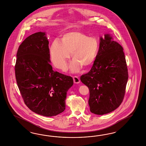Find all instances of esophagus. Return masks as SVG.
<instances>
[{"mask_svg": "<svg viewBox=\"0 0 146 146\" xmlns=\"http://www.w3.org/2000/svg\"><path fill=\"white\" fill-rule=\"evenodd\" d=\"M73 81H74V84H79L80 83V79L79 78L78 76H74L73 77Z\"/></svg>", "mask_w": 146, "mask_h": 146, "instance_id": "1", "label": "esophagus"}]
</instances>
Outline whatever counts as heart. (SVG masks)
<instances>
[{"instance_id":"1","label":"heart","mask_w":146,"mask_h":146,"mask_svg":"<svg viewBox=\"0 0 146 146\" xmlns=\"http://www.w3.org/2000/svg\"><path fill=\"white\" fill-rule=\"evenodd\" d=\"M100 43L95 37H90L80 31H68L62 36L61 42L54 40L50 46V56L53 65L65 70L67 61L72 53L73 58L69 68L72 72L79 71L82 67H89L99 51Z\"/></svg>"}]
</instances>
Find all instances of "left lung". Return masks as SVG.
Returning a JSON list of instances; mask_svg holds the SVG:
<instances>
[{
  "instance_id": "left-lung-1",
  "label": "left lung",
  "mask_w": 146,
  "mask_h": 146,
  "mask_svg": "<svg viewBox=\"0 0 146 146\" xmlns=\"http://www.w3.org/2000/svg\"><path fill=\"white\" fill-rule=\"evenodd\" d=\"M80 80L89 89L90 111L95 115L109 113L119 106L128 80L123 48L106 34L100 38L99 51L93 66Z\"/></svg>"
}]
</instances>
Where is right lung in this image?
<instances>
[{
	"label": "right lung",
	"mask_w": 146,
	"mask_h": 146,
	"mask_svg": "<svg viewBox=\"0 0 146 146\" xmlns=\"http://www.w3.org/2000/svg\"><path fill=\"white\" fill-rule=\"evenodd\" d=\"M17 57L15 77L27 106L46 117L62 112L73 80L52 70L46 33L40 31L27 37L19 46Z\"/></svg>",
	"instance_id": "obj_1"
}]
</instances>
